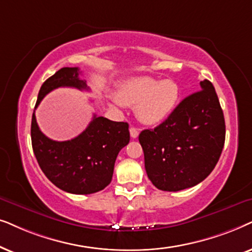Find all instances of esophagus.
<instances>
[{
	"label": "esophagus",
	"instance_id": "obj_1",
	"mask_svg": "<svg viewBox=\"0 0 252 252\" xmlns=\"http://www.w3.org/2000/svg\"><path fill=\"white\" fill-rule=\"evenodd\" d=\"M138 135H139L138 129L135 128V126H131V128H130V136H131L132 138H137Z\"/></svg>",
	"mask_w": 252,
	"mask_h": 252
}]
</instances>
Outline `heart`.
Returning <instances> with one entry per match:
<instances>
[{
    "mask_svg": "<svg viewBox=\"0 0 252 252\" xmlns=\"http://www.w3.org/2000/svg\"><path fill=\"white\" fill-rule=\"evenodd\" d=\"M179 85L172 79L151 77L124 79L117 85L116 98L124 106L136 107L137 117L145 124H158L167 119L177 105Z\"/></svg>",
    "mask_w": 252,
    "mask_h": 252,
    "instance_id": "heart-1",
    "label": "heart"
}]
</instances>
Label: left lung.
Here are the masks:
<instances>
[{"label":"left lung","instance_id":"left-lung-1","mask_svg":"<svg viewBox=\"0 0 252 252\" xmlns=\"http://www.w3.org/2000/svg\"><path fill=\"white\" fill-rule=\"evenodd\" d=\"M226 126L219 99L210 80L187 96L157 128L143 130L147 176L158 189L180 191L210 175L222 152Z\"/></svg>","mask_w":252,"mask_h":252}]
</instances>
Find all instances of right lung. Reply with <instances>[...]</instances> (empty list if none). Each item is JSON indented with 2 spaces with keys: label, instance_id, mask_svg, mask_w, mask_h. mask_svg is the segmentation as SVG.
<instances>
[{
  "label": "right lung",
  "instance_id": "add662e5",
  "mask_svg": "<svg viewBox=\"0 0 252 252\" xmlns=\"http://www.w3.org/2000/svg\"><path fill=\"white\" fill-rule=\"evenodd\" d=\"M79 68H62L40 89L35 108L45 96L59 87L89 90L79 78ZM31 139L40 168L50 182L63 191L90 194L105 189L112 181L117 154L130 140L129 124L93 116L89 126L75 138L56 142L39 129L32 115Z\"/></svg>",
  "mask_w": 252,
  "mask_h": 252
}]
</instances>
